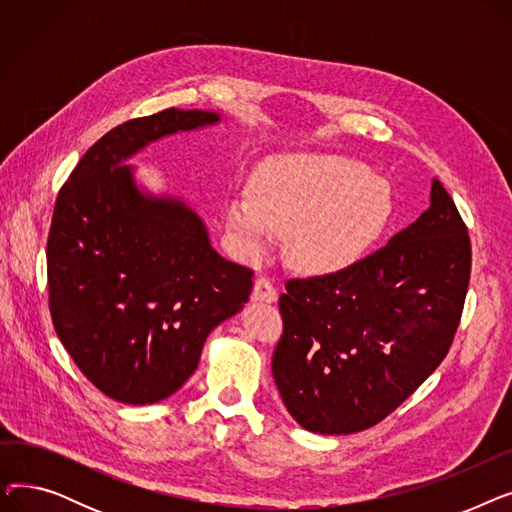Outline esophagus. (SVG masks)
Here are the masks:
<instances>
[{"label": "esophagus", "mask_w": 512, "mask_h": 512, "mask_svg": "<svg viewBox=\"0 0 512 512\" xmlns=\"http://www.w3.org/2000/svg\"><path fill=\"white\" fill-rule=\"evenodd\" d=\"M278 299V288L270 278H257L253 286V301H263V303H274Z\"/></svg>", "instance_id": "34e87169"}]
</instances>
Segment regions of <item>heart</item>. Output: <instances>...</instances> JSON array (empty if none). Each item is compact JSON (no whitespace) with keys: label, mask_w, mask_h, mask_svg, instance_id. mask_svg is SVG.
<instances>
[{"label":"heart","mask_w":512,"mask_h":512,"mask_svg":"<svg viewBox=\"0 0 512 512\" xmlns=\"http://www.w3.org/2000/svg\"><path fill=\"white\" fill-rule=\"evenodd\" d=\"M392 215L390 184L340 155L267 159L249 182V197L226 205L230 228L251 253L276 230H290L288 257L309 274L340 272L359 261Z\"/></svg>","instance_id":"b5f03b06"}]
</instances>
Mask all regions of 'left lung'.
<instances>
[{
  "label": "left lung",
  "instance_id": "left-lung-1",
  "mask_svg": "<svg viewBox=\"0 0 512 512\" xmlns=\"http://www.w3.org/2000/svg\"><path fill=\"white\" fill-rule=\"evenodd\" d=\"M471 278V238L440 180L432 205L340 272L290 278L272 357L288 413L355 434L396 411L448 355Z\"/></svg>",
  "mask_w": 512,
  "mask_h": 512
}]
</instances>
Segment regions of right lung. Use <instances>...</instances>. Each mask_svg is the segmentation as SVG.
<instances>
[{
    "instance_id": "right-lung-1",
    "label": "right lung",
    "mask_w": 512,
    "mask_h": 512,
    "mask_svg": "<svg viewBox=\"0 0 512 512\" xmlns=\"http://www.w3.org/2000/svg\"><path fill=\"white\" fill-rule=\"evenodd\" d=\"M218 120L170 107L112 128L80 157L53 207V328L85 378L126 405L174 394L209 332L249 301L253 270L215 253L184 203L141 195L122 164L159 137Z\"/></svg>"
}]
</instances>
